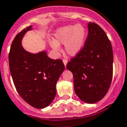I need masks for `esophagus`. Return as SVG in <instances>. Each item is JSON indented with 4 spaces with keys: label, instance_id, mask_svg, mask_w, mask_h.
<instances>
[{
    "label": "esophagus",
    "instance_id": "esophagus-1",
    "mask_svg": "<svg viewBox=\"0 0 127 127\" xmlns=\"http://www.w3.org/2000/svg\"><path fill=\"white\" fill-rule=\"evenodd\" d=\"M63 62H64V65L66 67V65H67V62H68L67 60H66V59H64V60H63Z\"/></svg>",
    "mask_w": 127,
    "mask_h": 127
}]
</instances>
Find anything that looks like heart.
Here are the masks:
<instances>
[{
	"mask_svg": "<svg viewBox=\"0 0 127 127\" xmlns=\"http://www.w3.org/2000/svg\"><path fill=\"white\" fill-rule=\"evenodd\" d=\"M87 31L84 25L74 24L63 26L54 33V40L50 41V45L54 50H60V45H65V51L68 55H78L84 46Z\"/></svg>",
	"mask_w": 127,
	"mask_h": 127,
	"instance_id": "b5f03b06",
	"label": "heart"
}]
</instances>
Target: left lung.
Listing matches in <instances>:
<instances>
[{
	"label": "left lung",
	"mask_w": 127,
	"mask_h": 127,
	"mask_svg": "<svg viewBox=\"0 0 127 127\" xmlns=\"http://www.w3.org/2000/svg\"><path fill=\"white\" fill-rule=\"evenodd\" d=\"M89 34L82 51L68 63L76 95L87 103L100 101L108 92L113 75L112 45L97 24L88 23Z\"/></svg>",
	"instance_id": "1"
}]
</instances>
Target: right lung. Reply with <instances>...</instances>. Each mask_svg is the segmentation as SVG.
<instances>
[{
    "mask_svg": "<svg viewBox=\"0 0 127 127\" xmlns=\"http://www.w3.org/2000/svg\"><path fill=\"white\" fill-rule=\"evenodd\" d=\"M32 27H27L15 36L8 54L9 67L22 98L34 108H44L55 98L57 82L65 66L60 59L49 58L46 50L33 54L24 49L22 38Z\"/></svg>",
    "mask_w": 127,
    "mask_h": 127,
    "instance_id": "obj_1",
    "label": "right lung"
}]
</instances>
